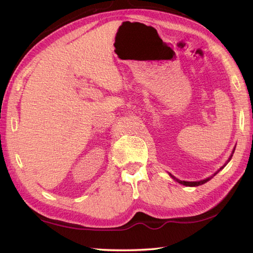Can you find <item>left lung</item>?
I'll list each match as a JSON object with an SVG mask.
<instances>
[{
    "label": "left lung",
    "mask_w": 253,
    "mask_h": 253,
    "mask_svg": "<svg viewBox=\"0 0 253 253\" xmlns=\"http://www.w3.org/2000/svg\"><path fill=\"white\" fill-rule=\"evenodd\" d=\"M233 153H235V150H233L232 151V154ZM231 157H232V155L230 156V158H229V160H230L231 159ZM229 160H228V162H229ZM224 166H226V165H224ZM224 166H222L221 168H220V170H221V169L224 167ZM219 171V170H218ZM218 171L217 172H215L214 174H217L218 173ZM214 174H213V176H214ZM170 176H171V174H170ZM173 179H174V180H176V181H178L179 183H181V185H185V186H189V187H196V186H200V185H203V183H205V182H207V181H208V180H210V179L211 178H212V177H209V178H207V179H205V180H200V181H182V180H179V179H177V178H174L173 176H171Z\"/></svg>",
    "instance_id": "1"
}]
</instances>
